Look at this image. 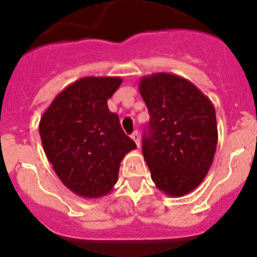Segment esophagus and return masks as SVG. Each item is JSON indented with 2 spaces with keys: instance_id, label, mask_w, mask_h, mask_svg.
I'll list each match as a JSON object with an SVG mask.
<instances>
[{
  "instance_id": "esophagus-1",
  "label": "esophagus",
  "mask_w": 257,
  "mask_h": 257,
  "mask_svg": "<svg viewBox=\"0 0 257 257\" xmlns=\"http://www.w3.org/2000/svg\"><path fill=\"white\" fill-rule=\"evenodd\" d=\"M132 139L134 140L135 144H137V146L139 148V146H140V135H139V133H138V132H134V133L132 134Z\"/></svg>"
}]
</instances>
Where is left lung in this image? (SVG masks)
Here are the masks:
<instances>
[{
    "mask_svg": "<svg viewBox=\"0 0 257 257\" xmlns=\"http://www.w3.org/2000/svg\"><path fill=\"white\" fill-rule=\"evenodd\" d=\"M150 114L143 155L156 188L167 196L193 191L207 176L218 132L212 102L188 79L154 73L140 79Z\"/></svg>",
    "mask_w": 257,
    "mask_h": 257,
    "instance_id": "left-lung-1",
    "label": "left lung"
}]
</instances>
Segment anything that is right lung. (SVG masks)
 <instances>
[{"label": "right lung", "instance_id": "add662e5", "mask_svg": "<svg viewBox=\"0 0 257 257\" xmlns=\"http://www.w3.org/2000/svg\"><path fill=\"white\" fill-rule=\"evenodd\" d=\"M122 81L119 77L78 79L55 97L39 123L53 171L81 197L108 195L124 156L137 149L107 106Z\"/></svg>", "mask_w": 257, "mask_h": 257}]
</instances>
